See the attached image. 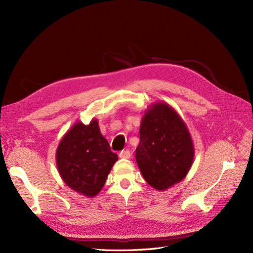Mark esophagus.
Wrapping results in <instances>:
<instances>
[{"mask_svg":"<svg viewBox=\"0 0 253 253\" xmlns=\"http://www.w3.org/2000/svg\"><path fill=\"white\" fill-rule=\"evenodd\" d=\"M131 156H132V154H131V152H129L128 150L121 151L120 154H119V157H120V158H126V159H128Z\"/></svg>","mask_w":253,"mask_h":253,"instance_id":"obj_1","label":"esophagus"}]
</instances>
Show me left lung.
Returning a JSON list of instances; mask_svg holds the SVG:
<instances>
[{
    "mask_svg": "<svg viewBox=\"0 0 253 253\" xmlns=\"http://www.w3.org/2000/svg\"><path fill=\"white\" fill-rule=\"evenodd\" d=\"M136 162L144 180L158 191L180 182L194 160V144L185 121L171 105L155 102L144 111Z\"/></svg>",
    "mask_w": 253,
    "mask_h": 253,
    "instance_id": "left-lung-1",
    "label": "left lung"
}]
</instances>
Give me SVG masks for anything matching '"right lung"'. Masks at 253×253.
Instances as JSON below:
<instances>
[{"mask_svg":"<svg viewBox=\"0 0 253 253\" xmlns=\"http://www.w3.org/2000/svg\"><path fill=\"white\" fill-rule=\"evenodd\" d=\"M117 160L97 119H91L88 125L81 121L75 124L61 139L56 152L61 178L75 192L86 197L100 192Z\"/></svg>","mask_w":253,"mask_h":253,"instance_id":"add662e5","label":"right lung"}]
</instances>
